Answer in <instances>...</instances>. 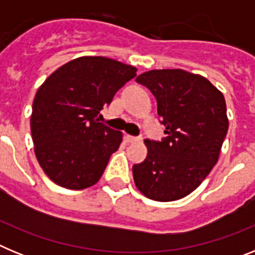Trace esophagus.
<instances>
[{"instance_id":"esophagus-1","label":"esophagus","mask_w":255,"mask_h":255,"mask_svg":"<svg viewBox=\"0 0 255 255\" xmlns=\"http://www.w3.org/2000/svg\"><path fill=\"white\" fill-rule=\"evenodd\" d=\"M126 140L129 141V143H135V141L140 140V138H138V136H132V135H126Z\"/></svg>"}]
</instances>
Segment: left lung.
Masks as SVG:
<instances>
[{
    "label": "left lung",
    "instance_id": "8db88e82",
    "mask_svg": "<svg viewBox=\"0 0 255 255\" xmlns=\"http://www.w3.org/2000/svg\"><path fill=\"white\" fill-rule=\"evenodd\" d=\"M136 82L155 97L166 136L145 140L147 158L132 166L135 185L157 202L181 199L217 163L229 129L224 94L206 78L181 69L150 70Z\"/></svg>",
    "mask_w": 255,
    "mask_h": 255
}]
</instances>
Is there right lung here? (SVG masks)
Instances as JSON below:
<instances>
[{
  "label": "right lung",
  "instance_id": "right-lung-1",
  "mask_svg": "<svg viewBox=\"0 0 255 255\" xmlns=\"http://www.w3.org/2000/svg\"><path fill=\"white\" fill-rule=\"evenodd\" d=\"M135 76V67L119 61L79 57L40 85L33 102L31 138L40 167L52 181L80 190L101 179L123 135L98 116Z\"/></svg>",
  "mask_w": 255,
  "mask_h": 255
}]
</instances>
